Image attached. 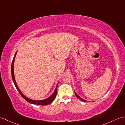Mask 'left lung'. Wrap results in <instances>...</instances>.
I'll return each instance as SVG.
<instances>
[{
	"mask_svg": "<svg viewBox=\"0 0 125 125\" xmlns=\"http://www.w3.org/2000/svg\"><path fill=\"white\" fill-rule=\"evenodd\" d=\"M74 93H75V95H76V96L78 98H79V99H80V100H82V101H83V102H86V100H84L83 99V98H81V97H80L79 96H78L77 94H76V92H74Z\"/></svg>",
	"mask_w": 125,
	"mask_h": 125,
	"instance_id": "1",
	"label": "left lung"
}]
</instances>
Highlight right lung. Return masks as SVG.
I'll list each match as a JSON object with an SVG mask.
<instances>
[{"instance_id":"add662e5","label":"right lung","mask_w":125,"mask_h":125,"mask_svg":"<svg viewBox=\"0 0 125 125\" xmlns=\"http://www.w3.org/2000/svg\"><path fill=\"white\" fill-rule=\"evenodd\" d=\"M16 55V53L15 54V55L14 56L13 58V61L12 63H11V77H12V79L13 82L14 83V85H15V87L16 89H17V91H19V92L20 93V94H21V95L22 96V97L25 99L26 101H28V102H29L31 104H36V105H47L48 104H51L53 101H54V100L55 99V98L56 94H57V85L56 86V87L55 89V91L53 93V94H52L50 97H48V98H46L45 100H40V101H36V100H31L29 99V98H28V97H27L23 95L22 92L20 91V90L19 89L18 86H17V84L15 82V78H14V60H15V56Z\"/></svg>"}]
</instances>
